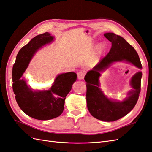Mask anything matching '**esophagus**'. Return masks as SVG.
<instances>
[{
	"mask_svg": "<svg viewBox=\"0 0 152 152\" xmlns=\"http://www.w3.org/2000/svg\"><path fill=\"white\" fill-rule=\"evenodd\" d=\"M77 75H78V78L79 80H83L84 78L85 74L84 72H82V71H80V72L77 73Z\"/></svg>",
	"mask_w": 152,
	"mask_h": 152,
	"instance_id": "obj_1",
	"label": "esophagus"
}]
</instances>
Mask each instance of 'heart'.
I'll use <instances>...</instances> for the list:
<instances>
[{"label": "heart", "mask_w": 152, "mask_h": 152, "mask_svg": "<svg viewBox=\"0 0 152 152\" xmlns=\"http://www.w3.org/2000/svg\"><path fill=\"white\" fill-rule=\"evenodd\" d=\"M104 49H105V45H104L103 44H100L99 45H98L97 48L98 54H102V53L103 52Z\"/></svg>", "instance_id": "heart-1"}]
</instances>
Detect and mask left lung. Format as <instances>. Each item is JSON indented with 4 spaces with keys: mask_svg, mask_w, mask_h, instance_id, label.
I'll return each mask as SVG.
<instances>
[{
    "mask_svg": "<svg viewBox=\"0 0 152 152\" xmlns=\"http://www.w3.org/2000/svg\"><path fill=\"white\" fill-rule=\"evenodd\" d=\"M104 36L111 42V49L85 76L86 102L89 111L94 117L103 121L112 122L124 117L134 107L140 92L142 73L140 71L132 77L130 81L132 90L128 92L125 99L120 102L109 99L100 89L101 72L115 62H131L140 69L142 64L137 52L123 37L113 33H106Z\"/></svg>",
    "mask_w": 152,
    "mask_h": 152,
    "instance_id": "1",
    "label": "left lung"
}]
</instances>
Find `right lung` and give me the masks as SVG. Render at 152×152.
Instances as JSON below:
<instances>
[{
	"instance_id": "add662e5",
	"label": "right lung",
	"mask_w": 152,
	"mask_h": 152,
	"mask_svg": "<svg viewBox=\"0 0 152 152\" xmlns=\"http://www.w3.org/2000/svg\"><path fill=\"white\" fill-rule=\"evenodd\" d=\"M54 39L48 32L33 38L20 50L12 68V88L18 105L26 115L37 120H50L62 114L66 97L77 80L75 72L62 73L56 76L49 90H35L22 78L35 53Z\"/></svg>"
}]
</instances>
